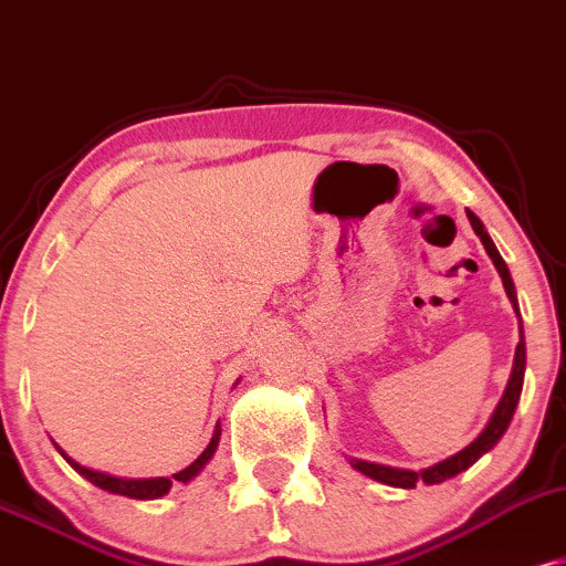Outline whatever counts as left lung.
<instances>
[{
	"instance_id": "left-lung-1",
	"label": "left lung",
	"mask_w": 566,
	"mask_h": 566,
	"mask_svg": "<svg viewBox=\"0 0 566 566\" xmlns=\"http://www.w3.org/2000/svg\"><path fill=\"white\" fill-rule=\"evenodd\" d=\"M467 217L471 222V228H474L476 235H480V241L484 245V251H488V256L493 259L497 275H501L503 281V289H506V294L511 298V304H514V312L520 315V302H516V289H514V281H511V272L506 268V262H503V256L497 254L493 238L488 235V230H484L482 219L474 214V211L467 209ZM524 365H527V347H524V331L520 336V344H516V355H514V368H511V378L506 384V391H503L501 402H497L495 413L490 416L488 427L482 429V434L476 437L474 442L469 444V448H463L461 453L444 458V461L434 463V467L423 469V471H410V469H391V467H381V463H368V461H357V458H349L352 469H357L360 474L370 476V480L376 482H384L389 484V488H416V482H427V484H440L444 480H450V476L461 474V471H467L469 467H474L480 458L488 453V450H493L497 442H501V437L506 434L511 418H514V410L516 405H520V395H522V384H524Z\"/></svg>"
}]
</instances>
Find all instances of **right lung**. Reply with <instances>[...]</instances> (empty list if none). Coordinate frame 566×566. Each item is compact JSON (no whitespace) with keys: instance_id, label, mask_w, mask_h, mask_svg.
I'll list each match as a JSON object with an SVG mask.
<instances>
[{"instance_id":"add662e5","label":"right lung","mask_w":566,"mask_h":566,"mask_svg":"<svg viewBox=\"0 0 566 566\" xmlns=\"http://www.w3.org/2000/svg\"><path fill=\"white\" fill-rule=\"evenodd\" d=\"M219 434H222V429H219V423H217L214 437H211V442L206 444L203 453L198 455L196 461H192L188 469H182V471H177V474H171L169 480H166V476H153V480H122V476H111V474H103V471H92V469H86V467H82V463H76V461H73V458L65 455V450H63V448H57V444H55V448H57V453L63 455L65 461L71 463V469H76L78 474H82L84 480H90L92 484H95V488H99V490H108V493H113V495L137 497V501H153V497H161V495L169 493V490H171V482H190L192 476L201 474L206 463L211 461V455L217 453Z\"/></svg>"}]
</instances>
